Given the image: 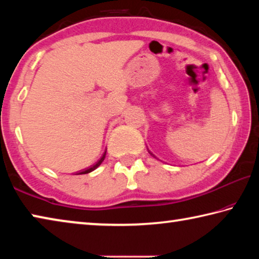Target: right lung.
Masks as SVG:
<instances>
[{
    "label": "right lung",
    "mask_w": 259,
    "mask_h": 259,
    "mask_svg": "<svg viewBox=\"0 0 259 259\" xmlns=\"http://www.w3.org/2000/svg\"><path fill=\"white\" fill-rule=\"evenodd\" d=\"M104 159H105V155H103V156H102V159H100V160L97 162V163H96V164H94L93 166H91V168L87 169V170H83V171H82V172H80V174H89V172H91V171H94V170H95L96 168H97V166H99L100 164H102V162L104 161Z\"/></svg>",
    "instance_id": "obj_1"
}]
</instances>
